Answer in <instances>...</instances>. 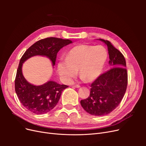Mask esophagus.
<instances>
[{"label":"esophagus","mask_w":146,"mask_h":146,"mask_svg":"<svg viewBox=\"0 0 146 146\" xmlns=\"http://www.w3.org/2000/svg\"><path fill=\"white\" fill-rule=\"evenodd\" d=\"M73 86L75 87V88H78L80 87V86L78 85H74Z\"/></svg>","instance_id":"esophagus-1"}]
</instances>
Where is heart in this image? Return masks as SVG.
<instances>
[{
  "label": "heart",
  "instance_id": "1",
  "mask_svg": "<svg viewBox=\"0 0 146 146\" xmlns=\"http://www.w3.org/2000/svg\"><path fill=\"white\" fill-rule=\"evenodd\" d=\"M107 57V50L102 46H77L68 52L66 61L58 63V72L65 82H70L78 69L83 78L91 82L99 76Z\"/></svg>",
  "mask_w": 146,
  "mask_h": 146
}]
</instances>
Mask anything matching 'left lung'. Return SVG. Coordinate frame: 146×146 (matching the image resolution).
Here are the masks:
<instances>
[{
	"label": "left lung",
	"mask_w": 146,
	"mask_h": 146,
	"mask_svg": "<svg viewBox=\"0 0 146 146\" xmlns=\"http://www.w3.org/2000/svg\"><path fill=\"white\" fill-rule=\"evenodd\" d=\"M107 46L111 68L91 85L90 96L80 101L85 111L94 116L107 115L121 102L126 91L128 78L126 61L122 53L107 40L99 39Z\"/></svg>",
	"instance_id": "left-lung-1"
}]
</instances>
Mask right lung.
<instances>
[{"label": "right lung", "mask_w": 146, "mask_h": 146, "mask_svg": "<svg viewBox=\"0 0 146 146\" xmlns=\"http://www.w3.org/2000/svg\"><path fill=\"white\" fill-rule=\"evenodd\" d=\"M72 42L69 39L54 37L42 39L30 46L21 57L15 78V91L22 105L30 111L36 114L50 111L58 103L62 91L68 86L54 81L33 85L24 78L22 71L23 64L31 57L40 55L49 58L54 66L57 53Z\"/></svg>", "instance_id": "obj_1"}]
</instances>
